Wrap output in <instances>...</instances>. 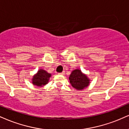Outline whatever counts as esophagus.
<instances>
[{
    "mask_svg": "<svg viewBox=\"0 0 129 129\" xmlns=\"http://www.w3.org/2000/svg\"><path fill=\"white\" fill-rule=\"evenodd\" d=\"M65 73V71H62V73H58L59 74H60V75H63V74H64Z\"/></svg>",
    "mask_w": 129,
    "mask_h": 129,
    "instance_id": "obj_1",
    "label": "esophagus"
}]
</instances>
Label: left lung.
Masks as SVG:
<instances>
[{
  "mask_svg": "<svg viewBox=\"0 0 129 129\" xmlns=\"http://www.w3.org/2000/svg\"><path fill=\"white\" fill-rule=\"evenodd\" d=\"M69 80L71 86L77 90H83L88 87L90 83L87 76L82 73L79 69H76L71 72Z\"/></svg>",
  "mask_w": 129,
  "mask_h": 129,
  "instance_id": "1",
  "label": "left lung"
}]
</instances>
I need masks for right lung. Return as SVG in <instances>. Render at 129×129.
I'll list each match as a JSON object with an SVG mask.
<instances>
[{"label": "right lung", "instance_id": "right-lung-1", "mask_svg": "<svg viewBox=\"0 0 129 129\" xmlns=\"http://www.w3.org/2000/svg\"><path fill=\"white\" fill-rule=\"evenodd\" d=\"M50 77L51 74L47 73L44 70L40 69L37 74H35L32 77V83L35 86L41 87L47 84Z\"/></svg>", "mask_w": 129, "mask_h": 129}]
</instances>
